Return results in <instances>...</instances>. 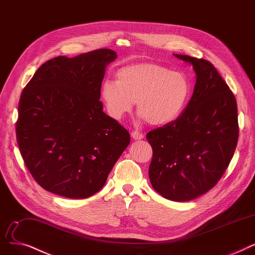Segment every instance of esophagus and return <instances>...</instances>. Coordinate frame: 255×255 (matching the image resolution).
<instances>
[{
  "label": "esophagus",
  "mask_w": 255,
  "mask_h": 255,
  "mask_svg": "<svg viewBox=\"0 0 255 255\" xmlns=\"http://www.w3.org/2000/svg\"><path fill=\"white\" fill-rule=\"evenodd\" d=\"M131 138L134 140H141L144 138V135L142 134V132H139V131H131Z\"/></svg>",
  "instance_id": "34e87169"
}]
</instances>
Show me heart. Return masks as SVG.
<instances>
[{"mask_svg":"<svg viewBox=\"0 0 255 255\" xmlns=\"http://www.w3.org/2000/svg\"><path fill=\"white\" fill-rule=\"evenodd\" d=\"M191 93L187 77L153 63L131 64L116 72V81L102 84L101 99L112 118L121 119L136 102L139 117L150 126L173 123L184 111Z\"/></svg>","mask_w":255,"mask_h":255,"instance_id":"obj_1","label":"heart"}]
</instances>
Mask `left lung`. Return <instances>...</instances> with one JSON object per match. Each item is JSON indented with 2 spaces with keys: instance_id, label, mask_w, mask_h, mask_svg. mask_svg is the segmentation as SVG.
I'll list each match as a JSON object with an SVG mask.
<instances>
[{
  "instance_id": "1",
  "label": "left lung",
  "mask_w": 255,
  "mask_h": 255,
  "mask_svg": "<svg viewBox=\"0 0 255 255\" xmlns=\"http://www.w3.org/2000/svg\"><path fill=\"white\" fill-rule=\"evenodd\" d=\"M173 55L193 66L196 84L178 118L147 132L153 152L148 174L164 198L189 201L210 191L232 161L239 138L238 107L211 62Z\"/></svg>"
}]
</instances>
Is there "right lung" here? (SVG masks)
I'll list each match as a JSON object with an SVG mask.
<instances>
[{
    "mask_svg": "<svg viewBox=\"0 0 255 255\" xmlns=\"http://www.w3.org/2000/svg\"><path fill=\"white\" fill-rule=\"evenodd\" d=\"M116 58L109 48L59 56L42 64L23 88L17 144L44 190L72 199L92 196L129 144L128 131L100 102L106 67Z\"/></svg>",
    "mask_w": 255,
    "mask_h": 255,
    "instance_id": "1",
    "label": "right lung"
}]
</instances>
